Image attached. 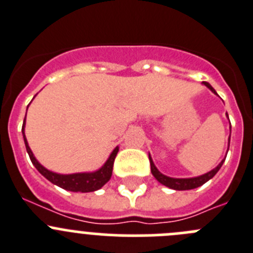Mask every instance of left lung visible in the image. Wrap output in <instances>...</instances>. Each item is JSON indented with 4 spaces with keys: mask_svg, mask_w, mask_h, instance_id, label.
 Listing matches in <instances>:
<instances>
[{
    "mask_svg": "<svg viewBox=\"0 0 253 253\" xmlns=\"http://www.w3.org/2000/svg\"><path fill=\"white\" fill-rule=\"evenodd\" d=\"M203 83L205 84L209 89H210L211 92H213L215 94H217L215 89H213L212 86L208 83V82H203ZM228 143H230V138H228ZM228 146H230V144H228ZM149 160H150L151 174L154 175V177H155V179L158 180L160 184L165 185V186L170 187V189H174V190H191V189H195V187L201 186V185L205 184L206 181H209L211 177L215 176L216 172H217L218 170H220V168L222 167L225 159L221 161L220 164H218L215 169L211 170V171H209L208 174H204V175H201V176H197V177H191V179H174V177L165 176V175H163L158 169H156L155 165H154V163H153V160H151L150 155H149Z\"/></svg>",
    "mask_w": 253,
    "mask_h": 253,
    "instance_id": "left-lung-1",
    "label": "left lung"
}]
</instances>
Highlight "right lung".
<instances>
[{"label": "right lung", "mask_w": 253, "mask_h": 253, "mask_svg": "<svg viewBox=\"0 0 253 253\" xmlns=\"http://www.w3.org/2000/svg\"><path fill=\"white\" fill-rule=\"evenodd\" d=\"M26 120V118H25ZM25 122L22 125V134L23 139H25L26 149H27V153L30 155L31 161L32 164L35 165L36 169L43 175L47 180H49L52 184L57 185V186L62 187L64 190H68V191H74V192H90L95 191V190L100 189L104 184H107L109 181L110 176H112L113 172V165H114L115 156H117L119 149L115 148L113 150V153L110 154L109 159L107 160L104 165L100 168L98 171L95 172H83V174H71V175H59L56 172H52L49 170H47L45 168H43L42 165L36 160V158L33 156L32 151H31L30 146L27 144V139L25 136Z\"/></svg>", "instance_id": "1"}]
</instances>
